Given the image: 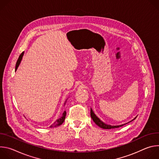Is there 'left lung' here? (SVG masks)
Masks as SVG:
<instances>
[{"mask_svg": "<svg viewBox=\"0 0 159 159\" xmlns=\"http://www.w3.org/2000/svg\"><path fill=\"white\" fill-rule=\"evenodd\" d=\"M90 116H91V118L93 119V120L94 121V122L98 126H99L100 128H103V129H111V128H119V127H121L132 121H133L134 120L136 119V118H137V116H136L133 120H132L131 121H130L129 122L127 123H125V124H123V125H116V126H111V125H107L106 123H104V122H102L96 115L95 113L94 112V111H93V109L90 108Z\"/></svg>", "mask_w": 159, "mask_h": 159, "instance_id": "1", "label": "left lung"}]
</instances>
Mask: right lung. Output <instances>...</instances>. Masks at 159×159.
I'll return each instance as SVG.
<instances>
[{"mask_svg":"<svg viewBox=\"0 0 159 159\" xmlns=\"http://www.w3.org/2000/svg\"><path fill=\"white\" fill-rule=\"evenodd\" d=\"M23 55H24V52H22V53L20 55V56L19 57V58H18V60H17V62H16L15 71L17 70V68L19 67V65H20V62H21V60H22V57H23ZM66 101H67V99H66V100L65 101L64 105L65 104ZM65 116H66V111H64L63 113L62 114V116H61L59 119L57 120L52 125H50V126L49 128H55V127H57V126L61 125L64 122L65 119Z\"/></svg>","mask_w":159,"mask_h":159,"instance_id":"right-lung-1","label":"right lung"}]
</instances>
